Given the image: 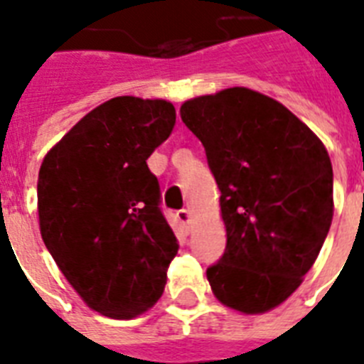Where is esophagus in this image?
<instances>
[{"label": "esophagus", "instance_id": "1", "mask_svg": "<svg viewBox=\"0 0 364 364\" xmlns=\"http://www.w3.org/2000/svg\"><path fill=\"white\" fill-rule=\"evenodd\" d=\"M176 218H178V222H180V225H182V228H184V229L190 228V218H191L190 210L182 208V210L176 212Z\"/></svg>", "mask_w": 364, "mask_h": 364}]
</instances>
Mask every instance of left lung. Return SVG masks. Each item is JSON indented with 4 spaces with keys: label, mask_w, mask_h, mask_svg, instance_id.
Segmentation results:
<instances>
[{
    "label": "left lung",
    "mask_w": 364,
    "mask_h": 364,
    "mask_svg": "<svg viewBox=\"0 0 364 364\" xmlns=\"http://www.w3.org/2000/svg\"><path fill=\"white\" fill-rule=\"evenodd\" d=\"M222 191L225 252L206 269L218 301L261 314L286 301L312 269L333 222V165L291 110L248 88L186 101Z\"/></svg>",
    "instance_id": "1"
}]
</instances>
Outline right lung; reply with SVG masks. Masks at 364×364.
I'll list each match as a JSON object with an SVG mask.
<instances>
[{"mask_svg":"<svg viewBox=\"0 0 364 364\" xmlns=\"http://www.w3.org/2000/svg\"><path fill=\"white\" fill-rule=\"evenodd\" d=\"M174 122L168 101L114 97L84 116L39 168L46 250L82 301L109 318L154 306L178 252L146 165Z\"/></svg>","mask_w":364,"mask_h":364,"instance_id":"obj_1","label":"right lung"}]
</instances>
